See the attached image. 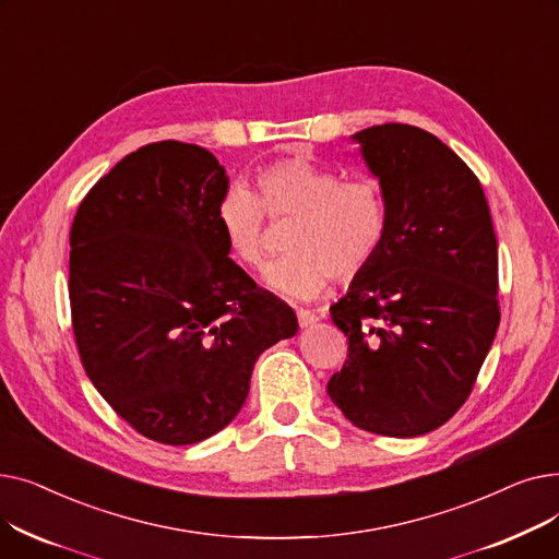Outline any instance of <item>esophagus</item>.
<instances>
[{"label":"esophagus","instance_id":"obj_1","mask_svg":"<svg viewBox=\"0 0 559 559\" xmlns=\"http://www.w3.org/2000/svg\"><path fill=\"white\" fill-rule=\"evenodd\" d=\"M297 319H299V326L301 329H310L317 324V314H312L310 310H297Z\"/></svg>","mask_w":559,"mask_h":559}]
</instances>
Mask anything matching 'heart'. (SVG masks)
Segmentation results:
<instances>
[{
  "instance_id": "obj_1",
  "label": "heart",
  "mask_w": 559,
  "mask_h": 559,
  "mask_svg": "<svg viewBox=\"0 0 559 559\" xmlns=\"http://www.w3.org/2000/svg\"><path fill=\"white\" fill-rule=\"evenodd\" d=\"M292 222L285 251L264 274L276 295L308 301L340 283L358 278L388 238V203L367 179L340 181V174L306 156H289L264 167L255 192L230 188L217 205V226L233 260L260 270L267 255L264 217Z\"/></svg>"
}]
</instances>
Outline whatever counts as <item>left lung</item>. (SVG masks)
Instances as JSON below:
<instances>
[{
    "mask_svg": "<svg viewBox=\"0 0 559 559\" xmlns=\"http://www.w3.org/2000/svg\"><path fill=\"white\" fill-rule=\"evenodd\" d=\"M388 203V238L331 306L348 360L329 396L362 430L419 437L472 392L496 337L498 242L480 181L432 133L350 135Z\"/></svg>",
    "mask_w": 559,
    "mask_h": 559,
    "instance_id": "1",
    "label": "left lung"
}]
</instances>
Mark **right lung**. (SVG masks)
<instances>
[{
	"label": "right lung",
	"instance_id": "obj_1",
	"mask_svg": "<svg viewBox=\"0 0 559 559\" xmlns=\"http://www.w3.org/2000/svg\"><path fill=\"white\" fill-rule=\"evenodd\" d=\"M226 169L197 144H146L81 201L70 233L79 356L140 435L197 444L242 409L264 348L295 337V310L228 258L217 205Z\"/></svg>",
	"mask_w": 559,
	"mask_h": 559
}]
</instances>
